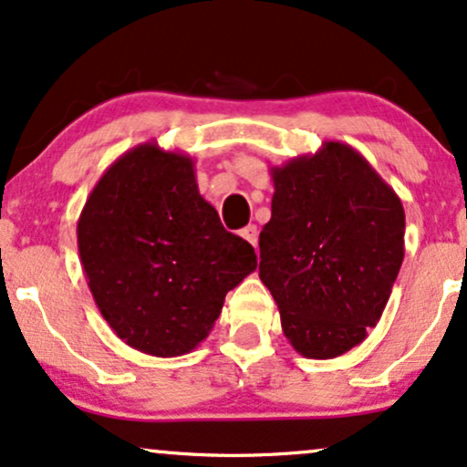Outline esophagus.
<instances>
[{
	"instance_id": "esophagus-1",
	"label": "esophagus",
	"mask_w": 467,
	"mask_h": 467,
	"mask_svg": "<svg viewBox=\"0 0 467 467\" xmlns=\"http://www.w3.org/2000/svg\"><path fill=\"white\" fill-rule=\"evenodd\" d=\"M240 235H243L246 243H251L257 249V235H260V232H257L255 224H246L244 229H240Z\"/></svg>"
}]
</instances>
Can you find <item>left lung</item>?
Listing matches in <instances>:
<instances>
[{
	"instance_id": "obj_1",
	"label": "left lung",
	"mask_w": 467,
	"mask_h": 467,
	"mask_svg": "<svg viewBox=\"0 0 467 467\" xmlns=\"http://www.w3.org/2000/svg\"><path fill=\"white\" fill-rule=\"evenodd\" d=\"M270 175L260 279L296 353L333 359L381 318L405 257V210L364 155L337 140Z\"/></svg>"
}]
</instances>
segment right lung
<instances>
[{"instance_id": "add662e5", "label": "right lung", "mask_w": 467, "mask_h": 467, "mask_svg": "<svg viewBox=\"0 0 467 467\" xmlns=\"http://www.w3.org/2000/svg\"><path fill=\"white\" fill-rule=\"evenodd\" d=\"M78 249L110 329L153 357L197 348L224 295L257 268L253 246L199 194L192 158L158 142L103 172L79 214Z\"/></svg>"}]
</instances>
